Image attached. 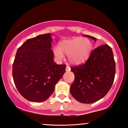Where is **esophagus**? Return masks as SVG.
<instances>
[{"mask_svg": "<svg viewBox=\"0 0 128 128\" xmlns=\"http://www.w3.org/2000/svg\"><path fill=\"white\" fill-rule=\"evenodd\" d=\"M70 70H71L70 67L68 66H66V71H67V72H69V71H70Z\"/></svg>", "mask_w": 128, "mask_h": 128, "instance_id": "esophagus-1", "label": "esophagus"}]
</instances>
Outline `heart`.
Segmentation results:
<instances>
[{
  "mask_svg": "<svg viewBox=\"0 0 128 128\" xmlns=\"http://www.w3.org/2000/svg\"><path fill=\"white\" fill-rule=\"evenodd\" d=\"M92 46L89 39L74 37L61 42L58 47L54 48V54L58 60L64 58L63 53L67 54L69 62L72 64L78 65L85 62L88 58L92 50Z\"/></svg>",
  "mask_w": 128,
  "mask_h": 128,
  "instance_id": "heart-1",
  "label": "heart"
}]
</instances>
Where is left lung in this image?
Returning <instances> with one entry per match:
<instances>
[{
  "label": "left lung",
  "instance_id": "8db88e82",
  "mask_svg": "<svg viewBox=\"0 0 128 128\" xmlns=\"http://www.w3.org/2000/svg\"><path fill=\"white\" fill-rule=\"evenodd\" d=\"M96 42L95 37L84 35ZM75 76L70 92L81 103L91 104L101 100L110 91L115 75L112 48L107 44L94 49L83 65L71 67Z\"/></svg>",
  "mask_w": 128,
  "mask_h": 128
}]
</instances>
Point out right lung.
I'll list each match as a JSON object with an SVG mask.
<instances>
[{
    "instance_id": "right-lung-1",
    "label": "right lung",
    "mask_w": 128,
    "mask_h": 128,
    "mask_svg": "<svg viewBox=\"0 0 128 128\" xmlns=\"http://www.w3.org/2000/svg\"><path fill=\"white\" fill-rule=\"evenodd\" d=\"M52 34L28 39L17 51L13 64V78L18 91L28 101L41 102L54 91L65 73L66 66L54 61Z\"/></svg>"
}]
</instances>
